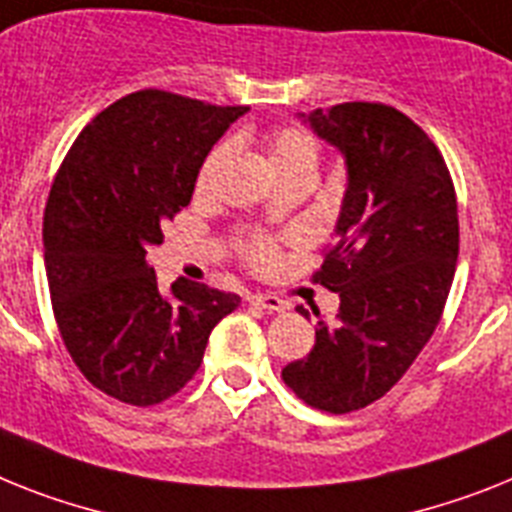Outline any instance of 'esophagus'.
<instances>
[{
    "label": "esophagus",
    "instance_id": "obj_1",
    "mask_svg": "<svg viewBox=\"0 0 512 512\" xmlns=\"http://www.w3.org/2000/svg\"><path fill=\"white\" fill-rule=\"evenodd\" d=\"M249 304L268 309V312H283V309H286V302L273 294H252L249 296Z\"/></svg>",
    "mask_w": 512,
    "mask_h": 512
}]
</instances>
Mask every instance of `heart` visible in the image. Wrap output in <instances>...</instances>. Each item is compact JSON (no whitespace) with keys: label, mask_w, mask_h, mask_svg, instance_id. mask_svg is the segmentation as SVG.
Here are the masks:
<instances>
[{"label":"heart","mask_w":512,"mask_h":512,"mask_svg":"<svg viewBox=\"0 0 512 512\" xmlns=\"http://www.w3.org/2000/svg\"><path fill=\"white\" fill-rule=\"evenodd\" d=\"M226 148H216L208 156V161L203 163L200 169V176H197V187L205 190L210 182V176L216 171V166L221 163ZM268 156L270 166L276 174H283V171H294V169H309L315 171L317 158H320V148H317L315 137L309 135L307 130H299V127H278L268 135ZM239 252L247 260L252 268H270L276 263L278 249L273 244V239L263 234H252L244 236L239 242Z\"/></svg>","instance_id":"1"}]
</instances>
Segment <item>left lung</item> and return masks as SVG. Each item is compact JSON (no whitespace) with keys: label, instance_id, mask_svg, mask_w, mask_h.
I'll return each mask as SVG.
<instances>
[{"label":"left lung","instance_id":"left-lung-1","mask_svg":"<svg viewBox=\"0 0 512 512\" xmlns=\"http://www.w3.org/2000/svg\"><path fill=\"white\" fill-rule=\"evenodd\" d=\"M307 122L349 174L336 244L312 276L341 307L281 377L312 409L349 414L388 393L435 333L458 260V203L437 145L393 106L338 103Z\"/></svg>","mask_w":512,"mask_h":512}]
</instances>
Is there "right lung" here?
Here are the masks:
<instances>
[{
  "label": "right lung",
  "instance_id": "add662e5",
  "mask_svg": "<svg viewBox=\"0 0 512 512\" xmlns=\"http://www.w3.org/2000/svg\"><path fill=\"white\" fill-rule=\"evenodd\" d=\"M247 106H213L137 90L103 109L64 156L44 213L51 307L72 362L90 385L153 406L187 385L210 330L239 296L205 283L158 286L148 252L161 223L187 208L218 137Z\"/></svg>",
  "mask_w": 512,
  "mask_h": 512
}]
</instances>
